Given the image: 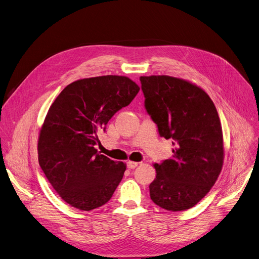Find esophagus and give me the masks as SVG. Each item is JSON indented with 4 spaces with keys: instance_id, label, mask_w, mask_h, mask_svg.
Returning a JSON list of instances; mask_svg holds the SVG:
<instances>
[{
    "instance_id": "esophagus-1",
    "label": "esophagus",
    "mask_w": 259,
    "mask_h": 259,
    "mask_svg": "<svg viewBox=\"0 0 259 259\" xmlns=\"http://www.w3.org/2000/svg\"><path fill=\"white\" fill-rule=\"evenodd\" d=\"M138 165H139V162H137V161H132V160L127 161V167H128L129 169H134V168H137V167H138Z\"/></svg>"
}]
</instances>
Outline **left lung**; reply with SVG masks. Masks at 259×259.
<instances>
[{"label": "left lung", "mask_w": 259, "mask_h": 259, "mask_svg": "<svg viewBox=\"0 0 259 259\" xmlns=\"http://www.w3.org/2000/svg\"><path fill=\"white\" fill-rule=\"evenodd\" d=\"M145 108L161 138L172 140L173 155L154 164L150 197L168 211L194 207L207 195L224 164L219 113L200 87L169 75L141 76Z\"/></svg>", "instance_id": "8db88e82"}]
</instances>
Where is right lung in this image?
<instances>
[{
  "label": "right lung",
  "mask_w": 259,
  "mask_h": 259,
  "mask_svg": "<svg viewBox=\"0 0 259 259\" xmlns=\"http://www.w3.org/2000/svg\"><path fill=\"white\" fill-rule=\"evenodd\" d=\"M139 91L127 76H95L69 84L50 106L39 131L38 164L57 193L73 208L90 211L112 197L126 164L98 152V130H105Z\"/></svg>",
  "instance_id": "obj_1"
}]
</instances>
